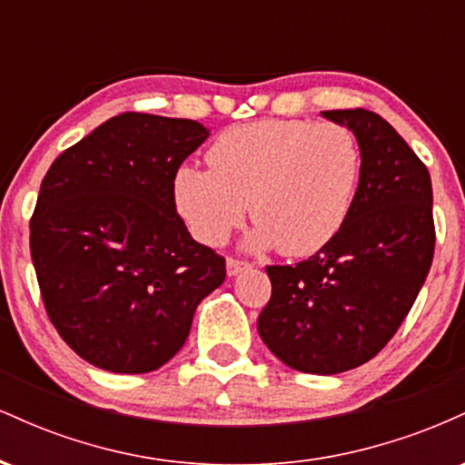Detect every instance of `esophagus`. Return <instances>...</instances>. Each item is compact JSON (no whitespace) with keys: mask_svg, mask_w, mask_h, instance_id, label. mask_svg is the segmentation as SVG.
Instances as JSON below:
<instances>
[{"mask_svg":"<svg viewBox=\"0 0 465 465\" xmlns=\"http://www.w3.org/2000/svg\"><path fill=\"white\" fill-rule=\"evenodd\" d=\"M249 266H251L249 262H240V260L229 258V260H227V275H229V277H233V275L242 273V271H247Z\"/></svg>","mask_w":465,"mask_h":465,"instance_id":"obj_1","label":"esophagus"}]
</instances>
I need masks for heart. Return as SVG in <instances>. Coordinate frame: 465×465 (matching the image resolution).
<instances>
[{"label":"heart","mask_w":465,"mask_h":465,"mask_svg":"<svg viewBox=\"0 0 465 465\" xmlns=\"http://www.w3.org/2000/svg\"><path fill=\"white\" fill-rule=\"evenodd\" d=\"M210 170L181 165L174 205L199 242L221 247L247 207L258 223L247 251L277 247L291 258L339 236L361 183V143L348 126L262 120L223 131L207 151Z\"/></svg>","instance_id":"heart-1"}]
</instances>
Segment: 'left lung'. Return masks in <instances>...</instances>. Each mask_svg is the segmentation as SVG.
<instances>
[{
	"label": "left lung",
	"instance_id": "left-lung-1",
	"mask_svg": "<svg viewBox=\"0 0 465 465\" xmlns=\"http://www.w3.org/2000/svg\"><path fill=\"white\" fill-rule=\"evenodd\" d=\"M361 143L354 207L332 242L295 266H266L258 332L284 365L332 376L371 361L404 322L433 262V188L398 131L365 109L322 111Z\"/></svg>",
	"mask_w": 465,
	"mask_h": 465
}]
</instances>
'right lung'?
<instances>
[{
  "mask_svg": "<svg viewBox=\"0 0 465 465\" xmlns=\"http://www.w3.org/2000/svg\"><path fill=\"white\" fill-rule=\"evenodd\" d=\"M207 137L194 120L120 114L67 148L41 183L30 253L45 311L100 370H159L225 282V260L190 236L173 194L179 165Z\"/></svg>",
  "mask_w": 465,
  "mask_h": 465,
  "instance_id": "add662e5",
  "label": "right lung"
}]
</instances>
